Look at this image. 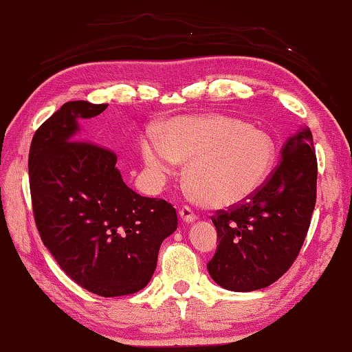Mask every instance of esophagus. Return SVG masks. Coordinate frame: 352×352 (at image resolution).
Listing matches in <instances>:
<instances>
[{
	"mask_svg": "<svg viewBox=\"0 0 352 352\" xmlns=\"http://www.w3.org/2000/svg\"><path fill=\"white\" fill-rule=\"evenodd\" d=\"M179 216H181V219L185 223H193L197 219L196 214L193 213V210H191L190 207H182L181 210H179Z\"/></svg>",
	"mask_w": 352,
	"mask_h": 352,
	"instance_id": "esophagus-1",
	"label": "esophagus"
}]
</instances>
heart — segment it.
<instances>
[{
  "label": "heart",
  "instance_id": "obj_1",
  "mask_svg": "<svg viewBox=\"0 0 352 352\" xmlns=\"http://www.w3.org/2000/svg\"><path fill=\"white\" fill-rule=\"evenodd\" d=\"M141 155L157 177L188 161L185 177L193 195L208 207L227 208L257 193L273 171L277 148L267 131L242 119L205 113L162 122L157 136L141 139Z\"/></svg>",
  "mask_w": 352,
  "mask_h": 352
}]
</instances>
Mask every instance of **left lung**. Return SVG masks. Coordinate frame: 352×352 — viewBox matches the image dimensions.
I'll return each instance as SVG.
<instances>
[{"label": "left lung", "instance_id": "8db88e82", "mask_svg": "<svg viewBox=\"0 0 352 352\" xmlns=\"http://www.w3.org/2000/svg\"><path fill=\"white\" fill-rule=\"evenodd\" d=\"M313 135L302 127L282 148L280 164L247 202L211 217L219 245L207 263L219 287L237 293L267 288L296 261L316 207Z\"/></svg>", "mask_w": 352, "mask_h": 352}]
</instances>
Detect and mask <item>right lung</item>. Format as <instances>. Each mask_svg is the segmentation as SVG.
Returning a JSON list of instances; mask_svg holds the SVG:
<instances>
[{"mask_svg":"<svg viewBox=\"0 0 352 352\" xmlns=\"http://www.w3.org/2000/svg\"><path fill=\"white\" fill-rule=\"evenodd\" d=\"M105 109L70 101L55 111L32 139L29 179L39 236L59 267L90 293L118 297L147 287L177 216L125 185L113 151L78 141L79 119Z\"/></svg>","mask_w":352,"mask_h":352,"instance_id":"1","label":"right lung"}]
</instances>
